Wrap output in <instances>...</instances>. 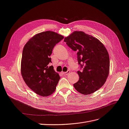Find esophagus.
<instances>
[{
  "mask_svg": "<svg viewBox=\"0 0 129 129\" xmlns=\"http://www.w3.org/2000/svg\"><path fill=\"white\" fill-rule=\"evenodd\" d=\"M70 72V71L69 70H68V71H67V72H62V74L64 75H68Z\"/></svg>",
  "mask_w": 129,
  "mask_h": 129,
  "instance_id": "1",
  "label": "esophagus"
}]
</instances>
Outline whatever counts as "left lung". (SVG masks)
Returning <instances> with one entry per match:
<instances>
[{
	"mask_svg": "<svg viewBox=\"0 0 129 129\" xmlns=\"http://www.w3.org/2000/svg\"><path fill=\"white\" fill-rule=\"evenodd\" d=\"M64 41L77 51L78 64L83 69L77 71L79 79L73 86L83 94L94 92L104 85L109 74L108 51L98 39L82 31H74Z\"/></svg>",
	"mask_w": 129,
	"mask_h": 129,
	"instance_id": "obj_1",
	"label": "left lung"
}]
</instances>
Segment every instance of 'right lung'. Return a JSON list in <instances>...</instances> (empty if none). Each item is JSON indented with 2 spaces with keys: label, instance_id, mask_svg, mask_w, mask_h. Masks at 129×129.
Returning a JSON list of instances; mask_svg holds the SVG:
<instances>
[{
  "label": "right lung",
  "instance_id": "add662e5",
  "mask_svg": "<svg viewBox=\"0 0 129 129\" xmlns=\"http://www.w3.org/2000/svg\"><path fill=\"white\" fill-rule=\"evenodd\" d=\"M64 37L47 31L35 35L25 44L21 61V74L26 84L43 97L52 94L60 79L50 57L54 46Z\"/></svg>",
  "mask_w": 129,
  "mask_h": 129
}]
</instances>
